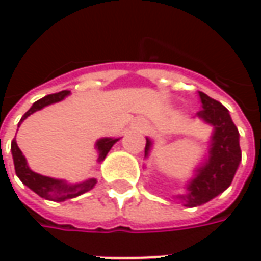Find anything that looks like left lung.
Masks as SVG:
<instances>
[{"label":"left lung","mask_w":261,"mask_h":261,"mask_svg":"<svg viewBox=\"0 0 261 261\" xmlns=\"http://www.w3.org/2000/svg\"><path fill=\"white\" fill-rule=\"evenodd\" d=\"M202 110L197 116L207 123L215 126L212 136V148L209 151V160L205 166L197 170L199 174L189 185V193L180 196L186 206L195 207L203 205L222 193L231 185L236 175L238 164L241 161V148L238 129L231 120V116L224 106L205 93L199 91ZM151 141L146 139L145 155L149 151Z\"/></svg>","instance_id":"8db88e82"}]
</instances>
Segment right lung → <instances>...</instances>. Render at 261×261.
<instances>
[{"label": "right lung", "instance_id": "1", "mask_svg": "<svg viewBox=\"0 0 261 261\" xmlns=\"http://www.w3.org/2000/svg\"><path fill=\"white\" fill-rule=\"evenodd\" d=\"M69 94L68 90L64 91H59L55 94H49L37 100L35 105L32 106L27 112H25L20 123L24 120L27 116H30L32 113H35L37 110L43 109L45 106L52 105L56 101H61L65 95ZM117 139H110V138H105V139H100L97 142V149H98V161L105 160V156L107 155V152L110 151V148L115 145V142ZM11 151H13V160H14V167H15V174L18 175V178L24 183L27 187H30L35 193L43 197V199H49V200H55V202H62L66 199H72L76 196L83 195L88 190H91L95 186L94 178H90L84 183H80V185H66L61 180H55V178H50V177H45V175H40L32 171L27 163H25L24 155L21 154L20 148L17 146L15 139H13L11 142Z\"/></svg>", "mask_w": 261, "mask_h": 261}]
</instances>
